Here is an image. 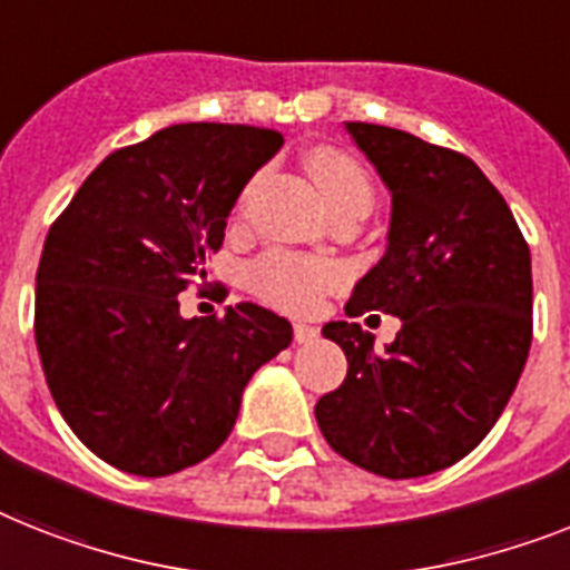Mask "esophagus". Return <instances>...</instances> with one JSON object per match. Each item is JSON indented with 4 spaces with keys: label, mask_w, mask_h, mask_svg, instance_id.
I'll return each instance as SVG.
<instances>
[{
    "label": "esophagus",
    "mask_w": 570,
    "mask_h": 570,
    "mask_svg": "<svg viewBox=\"0 0 570 570\" xmlns=\"http://www.w3.org/2000/svg\"><path fill=\"white\" fill-rule=\"evenodd\" d=\"M317 328L314 326H308V323H294V341L296 343H312V341H317Z\"/></svg>",
    "instance_id": "obj_1"
}]
</instances>
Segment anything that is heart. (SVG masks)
<instances>
[{"label": "heart", "mask_w": 570, "mask_h": 570, "mask_svg": "<svg viewBox=\"0 0 570 570\" xmlns=\"http://www.w3.org/2000/svg\"><path fill=\"white\" fill-rule=\"evenodd\" d=\"M308 171L317 180L332 212L358 204V200H366V204L373 200V183L361 163H355L343 150L314 148L308 154ZM247 197H250V189H244V195L238 197V209L247 206ZM247 282H250L253 294L282 312L308 314L323 303V296L341 288L346 282V271L335 258L267 250L250 265Z\"/></svg>", "instance_id": "obj_1"}]
</instances>
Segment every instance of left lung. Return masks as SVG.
<instances>
[{"label":"left lung","mask_w":570,"mask_h":570,"mask_svg":"<svg viewBox=\"0 0 570 570\" xmlns=\"http://www.w3.org/2000/svg\"><path fill=\"white\" fill-rule=\"evenodd\" d=\"M346 130L393 191L387 253L355 285L346 317L396 314L402 328L375 350L358 323H326L350 370L314 413L350 463L422 478L478 449L519 384L533 341L530 247L465 154L396 127Z\"/></svg>","instance_id":"obj_1"}]
</instances>
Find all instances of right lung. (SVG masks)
<instances>
[{
  "mask_svg": "<svg viewBox=\"0 0 570 570\" xmlns=\"http://www.w3.org/2000/svg\"><path fill=\"white\" fill-rule=\"evenodd\" d=\"M282 142L271 127H166L112 150L46 235L35 296L46 384L75 436L121 472L163 478L218 451L247 381L294 337L256 303L204 320H183L177 303Z\"/></svg>",
  "mask_w": 570,
  "mask_h": 570,
  "instance_id": "add662e5",
  "label": "right lung"
}]
</instances>
